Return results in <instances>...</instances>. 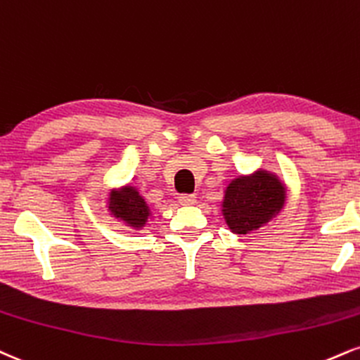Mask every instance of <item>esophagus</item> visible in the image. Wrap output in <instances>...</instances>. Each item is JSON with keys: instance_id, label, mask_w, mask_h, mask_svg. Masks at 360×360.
Wrapping results in <instances>:
<instances>
[{"instance_id": "obj_1", "label": "esophagus", "mask_w": 360, "mask_h": 360, "mask_svg": "<svg viewBox=\"0 0 360 360\" xmlns=\"http://www.w3.org/2000/svg\"><path fill=\"white\" fill-rule=\"evenodd\" d=\"M177 201H179L181 206H193L196 205V196L194 194H181L179 198H177Z\"/></svg>"}]
</instances>
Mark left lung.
<instances>
[{
	"label": "left lung",
	"instance_id": "8db88e82",
	"mask_svg": "<svg viewBox=\"0 0 360 360\" xmlns=\"http://www.w3.org/2000/svg\"><path fill=\"white\" fill-rule=\"evenodd\" d=\"M287 205V184L275 172L257 169L231 179L224 189L221 214L235 235L266 226Z\"/></svg>",
	"mask_w": 360,
	"mask_h": 360
}]
</instances>
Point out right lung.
Instances as JSON below:
<instances>
[{"label": "right lung", "mask_w": 360, "mask_h": 360, "mask_svg": "<svg viewBox=\"0 0 360 360\" xmlns=\"http://www.w3.org/2000/svg\"><path fill=\"white\" fill-rule=\"evenodd\" d=\"M107 213L125 226L144 229L149 219L153 218V210L147 201L132 184H124L122 188H114L107 194Z\"/></svg>", "instance_id": "obj_1"}]
</instances>
